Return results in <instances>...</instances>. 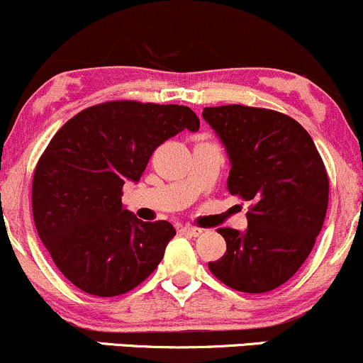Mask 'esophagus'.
<instances>
[{
	"label": "esophagus",
	"instance_id": "34e87169",
	"mask_svg": "<svg viewBox=\"0 0 363 363\" xmlns=\"http://www.w3.org/2000/svg\"><path fill=\"white\" fill-rule=\"evenodd\" d=\"M181 230L191 238H198L201 234V229H198V227H191V225H184Z\"/></svg>",
	"mask_w": 363,
	"mask_h": 363
}]
</instances>
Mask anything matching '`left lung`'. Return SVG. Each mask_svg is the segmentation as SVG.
Instances as JSON below:
<instances>
[{"mask_svg": "<svg viewBox=\"0 0 363 363\" xmlns=\"http://www.w3.org/2000/svg\"><path fill=\"white\" fill-rule=\"evenodd\" d=\"M229 157L227 189L252 201L245 230L220 227L227 250L210 272L242 293H267L303 265L324 224L329 179L313 139L294 118L242 105L203 108Z\"/></svg>", "mask_w": 363, "mask_h": 363, "instance_id": "1", "label": "left lung"}]
</instances>
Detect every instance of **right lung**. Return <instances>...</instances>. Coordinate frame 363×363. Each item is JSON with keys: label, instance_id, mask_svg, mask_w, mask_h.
<instances>
[{"label": "right lung", "instance_id": "add662e5", "mask_svg": "<svg viewBox=\"0 0 363 363\" xmlns=\"http://www.w3.org/2000/svg\"><path fill=\"white\" fill-rule=\"evenodd\" d=\"M200 118L188 106L108 101L72 117L39 158L33 215L43 245L74 286L118 296L157 269L175 236L170 222H143L122 205L153 151Z\"/></svg>", "mask_w": 363, "mask_h": 363}]
</instances>
